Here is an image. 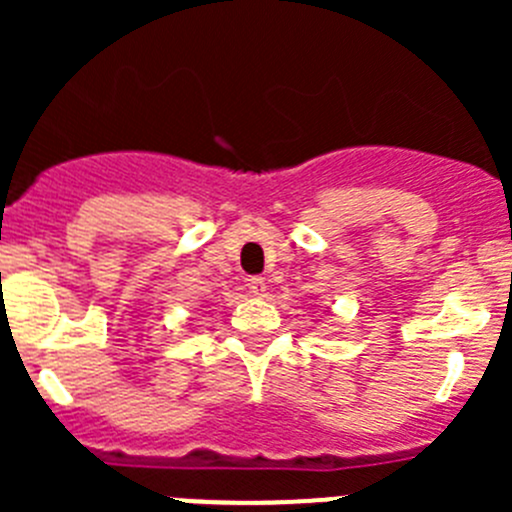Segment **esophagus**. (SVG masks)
I'll list each match as a JSON object with an SVG mask.
<instances>
[{"instance_id":"obj_1","label":"esophagus","mask_w":512,"mask_h":512,"mask_svg":"<svg viewBox=\"0 0 512 512\" xmlns=\"http://www.w3.org/2000/svg\"><path fill=\"white\" fill-rule=\"evenodd\" d=\"M265 289H267L265 277H252V280H250V292L255 294V297H262V294H265Z\"/></svg>"}]
</instances>
